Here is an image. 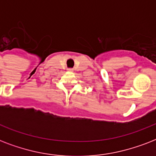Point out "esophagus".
I'll return each mask as SVG.
<instances>
[{
    "instance_id": "34e87169",
    "label": "esophagus",
    "mask_w": 156,
    "mask_h": 156,
    "mask_svg": "<svg viewBox=\"0 0 156 156\" xmlns=\"http://www.w3.org/2000/svg\"><path fill=\"white\" fill-rule=\"evenodd\" d=\"M68 70L69 71H73V69H68Z\"/></svg>"
}]
</instances>
